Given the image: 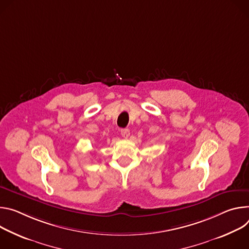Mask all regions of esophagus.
<instances>
[{
  "mask_svg": "<svg viewBox=\"0 0 249 249\" xmlns=\"http://www.w3.org/2000/svg\"><path fill=\"white\" fill-rule=\"evenodd\" d=\"M121 134H122V136L124 137V139H127V137H128L129 134H130L129 129H128V128H123V129H121Z\"/></svg>",
  "mask_w": 249,
  "mask_h": 249,
  "instance_id": "34e87169",
  "label": "esophagus"
}]
</instances>
